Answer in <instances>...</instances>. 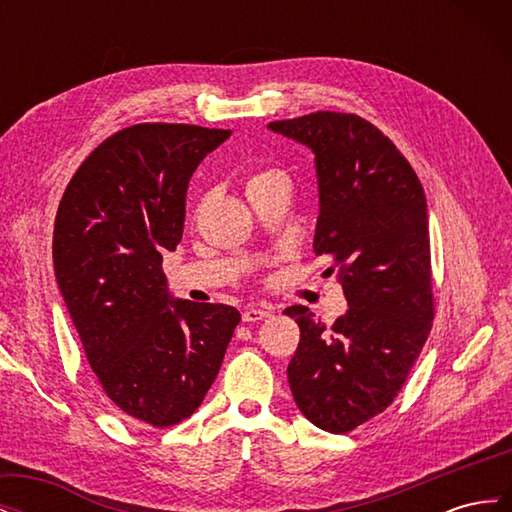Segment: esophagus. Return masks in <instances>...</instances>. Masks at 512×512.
<instances>
[{"mask_svg": "<svg viewBox=\"0 0 512 512\" xmlns=\"http://www.w3.org/2000/svg\"><path fill=\"white\" fill-rule=\"evenodd\" d=\"M271 316V312L267 307H250V309H245V312L241 314V318H243V322H260V320H265V318H269Z\"/></svg>", "mask_w": 512, "mask_h": 512, "instance_id": "obj_1", "label": "esophagus"}]
</instances>
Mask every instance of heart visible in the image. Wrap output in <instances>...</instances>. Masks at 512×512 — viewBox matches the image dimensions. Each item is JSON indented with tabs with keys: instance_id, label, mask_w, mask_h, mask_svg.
Segmentation results:
<instances>
[{
	"instance_id": "obj_1",
	"label": "heart",
	"mask_w": 512,
	"mask_h": 512,
	"mask_svg": "<svg viewBox=\"0 0 512 512\" xmlns=\"http://www.w3.org/2000/svg\"><path fill=\"white\" fill-rule=\"evenodd\" d=\"M275 177H284L280 170L277 168H262V170H256L254 175H250V179H247V183H245V192L250 190V188H254V185H258V183H265V181H269V179H275Z\"/></svg>"
}]
</instances>
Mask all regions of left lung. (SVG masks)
Masks as SVG:
<instances>
[{"label":"left lung","instance_id":"obj_1","mask_svg":"<svg viewBox=\"0 0 512 512\" xmlns=\"http://www.w3.org/2000/svg\"><path fill=\"white\" fill-rule=\"evenodd\" d=\"M269 128L314 151V252L333 260L324 273H337L350 305L331 329L303 305L286 309L301 329L290 391L316 427L348 433L393 404L431 331L425 192L391 138L359 115L316 111Z\"/></svg>","mask_w":512,"mask_h":512}]
</instances>
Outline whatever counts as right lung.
I'll return each mask as SVG.
<instances>
[{
    "label": "right lung",
    "instance_id": "add662e5",
    "mask_svg": "<svg viewBox=\"0 0 512 512\" xmlns=\"http://www.w3.org/2000/svg\"><path fill=\"white\" fill-rule=\"evenodd\" d=\"M230 130L136 123L108 136L70 179L53 230L55 275L106 397L173 427L218 376L241 314L173 301L162 258L183 235L190 177Z\"/></svg>",
    "mask_w": 512,
    "mask_h": 512
}]
</instances>
